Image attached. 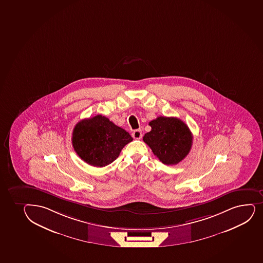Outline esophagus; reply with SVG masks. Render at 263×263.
Listing matches in <instances>:
<instances>
[{
    "mask_svg": "<svg viewBox=\"0 0 263 263\" xmlns=\"http://www.w3.org/2000/svg\"><path fill=\"white\" fill-rule=\"evenodd\" d=\"M132 136H133L134 139H136V140H139V139H141V137H142V133H141V130H135L133 133H132Z\"/></svg>",
    "mask_w": 263,
    "mask_h": 263,
    "instance_id": "1",
    "label": "esophagus"
}]
</instances>
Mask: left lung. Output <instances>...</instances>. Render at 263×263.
Returning a JSON list of instances; mask_svg holds the SVG:
<instances>
[{"label":"left lung","mask_w":263,"mask_h":263,"mask_svg":"<svg viewBox=\"0 0 263 263\" xmlns=\"http://www.w3.org/2000/svg\"><path fill=\"white\" fill-rule=\"evenodd\" d=\"M151 131L145 134L143 141L155 156L166 165H175L190 153L192 133L180 119L159 116L149 122Z\"/></svg>","instance_id":"8db88e82"}]
</instances>
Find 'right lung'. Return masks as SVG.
<instances>
[{
	"label": "right lung",
	"mask_w": 263,
	"mask_h": 263,
	"mask_svg": "<svg viewBox=\"0 0 263 263\" xmlns=\"http://www.w3.org/2000/svg\"><path fill=\"white\" fill-rule=\"evenodd\" d=\"M132 141L126 130L101 115L78 122L72 136L77 155L85 162L97 167L112 163L125 145Z\"/></svg>",
	"instance_id": "right-lung-1"
}]
</instances>
